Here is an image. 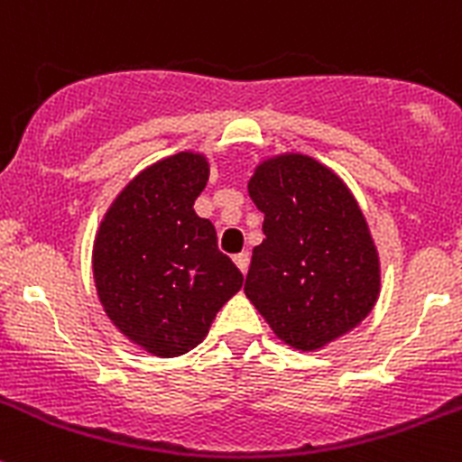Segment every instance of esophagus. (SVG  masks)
Here are the masks:
<instances>
[{"instance_id":"obj_1","label":"esophagus","mask_w":462,"mask_h":462,"mask_svg":"<svg viewBox=\"0 0 462 462\" xmlns=\"http://www.w3.org/2000/svg\"><path fill=\"white\" fill-rule=\"evenodd\" d=\"M235 263L239 266L241 273H245V271H248V266H250V254L248 253L235 254Z\"/></svg>"}]
</instances>
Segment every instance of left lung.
Returning <instances> with one entry per match:
<instances>
[{
  "mask_svg": "<svg viewBox=\"0 0 462 462\" xmlns=\"http://www.w3.org/2000/svg\"><path fill=\"white\" fill-rule=\"evenodd\" d=\"M248 194L266 239L253 250L245 295L277 338L318 350L359 325L379 295V257L359 203L318 160L277 155Z\"/></svg>",
  "mask_w": 462,
  "mask_h": 462,
  "instance_id": "left-lung-1",
  "label": "left lung"
}]
</instances>
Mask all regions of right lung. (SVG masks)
I'll return each instance as SVG.
<instances>
[{
    "label": "right lung",
    "mask_w": 462,
    "mask_h": 462,
    "mask_svg": "<svg viewBox=\"0 0 462 462\" xmlns=\"http://www.w3.org/2000/svg\"><path fill=\"white\" fill-rule=\"evenodd\" d=\"M209 164L176 153L133 178L94 239L92 268L107 318L155 356H180L205 338L244 275L194 212Z\"/></svg>",
    "instance_id": "add662e5"
}]
</instances>
